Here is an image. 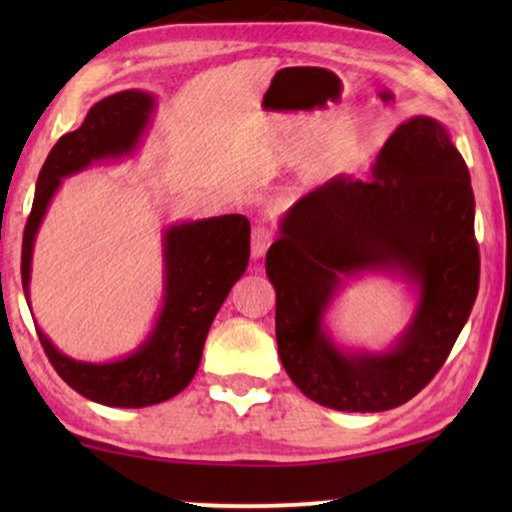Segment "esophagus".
Listing matches in <instances>:
<instances>
[{
    "instance_id": "1",
    "label": "esophagus",
    "mask_w": 512,
    "mask_h": 512,
    "mask_svg": "<svg viewBox=\"0 0 512 512\" xmlns=\"http://www.w3.org/2000/svg\"><path fill=\"white\" fill-rule=\"evenodd\" d=\"M272 242V230L268 223H256L251 230V256L261 258Z\"/></svg>"
}]
</instances>
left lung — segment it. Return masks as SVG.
<instances>
[{
  "label": "left lung",
  "instance_id": "8db88e82",
  "mask_svg": "<svg viewBox=\"0 0 512 512\" xmlns=\"http://www.w3.org/2000/svg\"><path fill=\"white\" fill-rule=\"evenodd\" d=\"M475 200L450 132L412 116L377 153L370 179L335 174L300 198L265 256L275 286L282 366L314 403L382 412L417 396L443 366L473 310L480 282ZM403 276L416 312L384 353L342 350L325 312L345 278Z\"/></svg>",
  "mask_w": 512,
  "mask_h": 512
}]
</instances>
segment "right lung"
I'll use <instances>...</instances> for the list:
<instances>
[{
	"label": "right lung",
	"mask_w": 512,
	"mask_h": 512,
	"mask_svg": "<svg viewBox=\"0 0 512 512\" xmlns=\"http://www.w3.org/2000/svg\"><path fill=\"white\" fill-rule=\"evenodd\" d=\"M156 97L121 90L93 104L79 130L67 132L48 153L25 223L20 275L30 305L34 237L62 179L102 160L132 156L151 123ZM249 219L223 214L172 223L163 233V307L153 331L135 352L109 363L76 361L37 328L41 347L74 391L109 408H146L188 387L198 373L209 326L249 263Z\"/></svg>",
	"instance_id": "obj_1"
}]
</instances>
